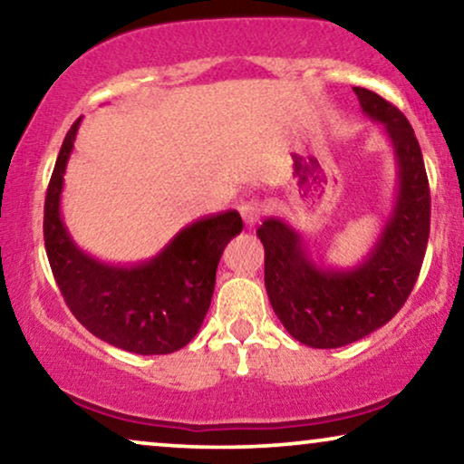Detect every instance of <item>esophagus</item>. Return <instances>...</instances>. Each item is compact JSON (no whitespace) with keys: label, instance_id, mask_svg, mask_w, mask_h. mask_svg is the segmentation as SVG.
<instances>
[{"label":"esophagus","instance_id":"1","mask_svg":"<svg viewBox=\"0 0 464 464\" xmlns=\"http://www.w3.org/2000/svg\"><path fill=\"white\" fill-rule=\"evenodd\" d=\"M238 211H240V215H243V219H245L246 226H256L257 221H259V218H262V215H264V205L259 200L251 198V200L240 202Z\"/></svg>","mask_w":464,"mask_h":464}]
</instances>
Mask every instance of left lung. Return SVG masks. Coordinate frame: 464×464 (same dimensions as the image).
I'll use <instances>...</instances> for the list:
<instances>
[{"label":"left lung","instance_id":"left-lung-1","mask_svg":"<svg viewBox=\"0 0 464 464\" xmlns=\"http://www.w3.org/2000/svg\"><path fill=\"white\" fill-rule=\"evenodd\" d=\"M361 110L382 124L397 164V194L367 256L351 268L314 262L306 240L283 218L264 219V281L278 321L302 344H353L399 313L414 289L429 243L430 194L420 145L408 118L367 88Z\"/></svg>","mask_w":464,"mask_h":464}]
</instances>
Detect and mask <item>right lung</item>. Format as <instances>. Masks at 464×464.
<instances>
[{
	"label": "right lung",
	"mask_w": 464,
	"mask_h": 464,
	"mask_svg": "<svg viewBox=\"0 0 464 464\" xmlns=\"http://www.w3.org/2000/svg\"><path fill=\"white\" fill-rule=\"evenodd\" d=\"M80 122L82 118L75 120L61 145L44 205V240L56 285L75 319L107 344L137 354L179 351L205 321L219 257L243 230V219L237 211H226L194 221L160 253L135 266L88 256L61 215L63 175Z\"/></svg>",
	"instance_id": "right-lung-1"
}]
</instances>
